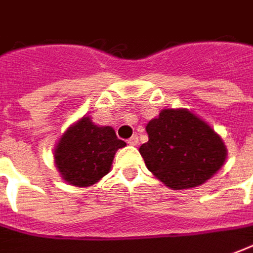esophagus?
Masks as SVG:
<instances>
[{
    "mask_svg": "<svg viewBox=\"0 0 253 253\" xmlns=\"http://www.w3.org/2000/svg\"><path fill=\"white\" fill-rule=\"evenodd\" d=\"M128 143H129L130 146H136V144L139 143V136H137V135H133L130 139H128Z\"/></svg>",
    "mask_w": 253,
    "mask_h": 253,
    "instance_id": "esophagus-1",
    "label": "esophagus"
}]
</instances>
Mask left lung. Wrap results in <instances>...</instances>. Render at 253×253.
<instances>
[{
    "mask_svg": "<svg viewBox=\"0 0 253 253\" xmlns=\"http://www.w3.org/2000/svg\"><path fill=\"white\" fill-rule=\"evenodd\" d=\"M147 169L172 190L201 186L222 168L227 150L208 124L186 109H164L146 125Z\"/></svg>",
    "mask_w": 253,
    "mask_h": 253,
    "instance_id": "8db88e82",
    "label": "left lung"
}]
</instances>
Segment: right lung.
Wrapping results in <instances>:
<instances>
[{"instance_id": "add662e5", "label": "right lung", "mask_w": 253, "mask_h": 253, "mask_svg": "<svg viewBox=\"0 0 253 253\" xmlns=\"http://www.w3.org/2000/svg\"><path fill=\"white\" fill-rule=\"evenodd\" d=\"M125 146L111 126L95 125L85 116L59 139L53 153L55 165L64 182L88 187L109 173L116 151Z\"/></svg>"}]
</instances>
